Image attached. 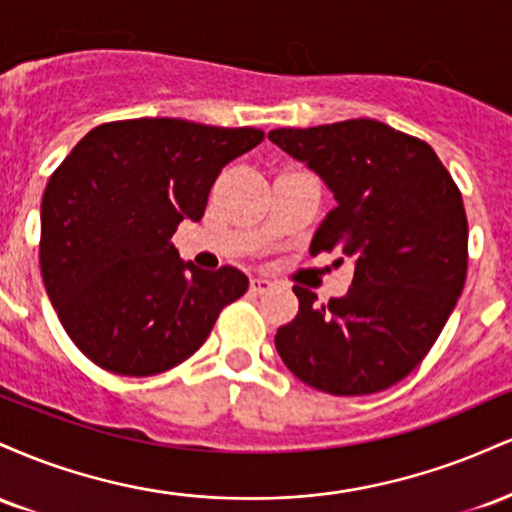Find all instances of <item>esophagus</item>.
Listing matches in <instances>:
<instances>
[{
  "label": "esophagus",
  "instance_id": "34e87169",
  "mask_svg": "<svg viewBox=\"0 0 512 512\" xmlns=\"http://www.w3.org/2000/svg\"><path fill=\"white\" fill-rule=\"evenodd\" d=\"M269 289H272V281L264 279V276H252L250 279V291L255 293V296H260V293L269 291Z\"/></svg>",
  "mask_w": 512,
  "mask_h": 512
}]
</instances>
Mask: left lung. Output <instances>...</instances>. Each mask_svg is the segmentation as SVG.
Here are the masks:
<instances>
[{
	"label": "left lung",
	"instance_id": "1",
	"mask_svg": "<svg viewBox=\"0 0 512 512\" xmlns=\"http://www.w3.org/2000/svg\"><path fill=\"white\" fill-rule=\"evenodd\" d=\"M269 139L337 199L310 252L339 250L356 264L346 296L330 303L293 286L298 315L279 327L276 351L315 390H387L424 361L464 289L469 231L460 187L426 142L368 117L272 129Z\"/></svg>",
	"mask_w": 512,
	"mask_h": 512
}]
</instances>
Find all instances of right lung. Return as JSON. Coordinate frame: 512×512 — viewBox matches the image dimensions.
<instances>
[{
	"instance_id": "obj_1",
	"label": "right lung",
	"mask_w": 512,
	"mask_h": 512,
	"mask_svg": "<svg viewBox=\"0 0 512 512\" xmlns=\"http://www.w3.org/2000/svg\"><path fill=\"white\" fill-rule=\"evenodd\" d=\"M264 139L255 127L139 117L93 127L50 175L40 272L81 354L117 375H156L190 358L248 291L236 267L204 272L170 243L199 221L221 168Z\"/></svg>"
}]
</instances>
